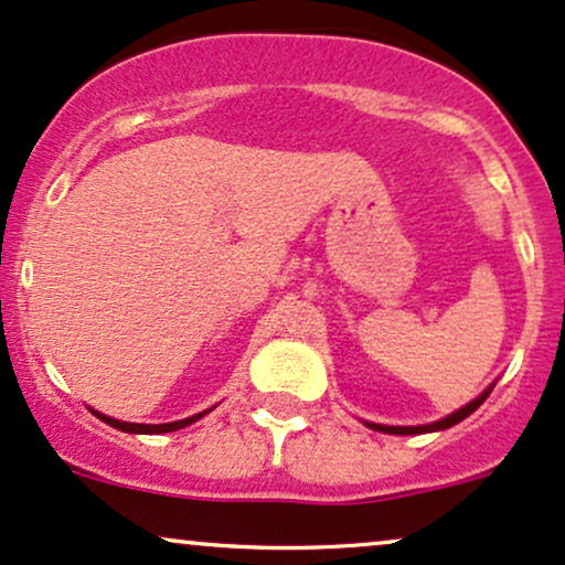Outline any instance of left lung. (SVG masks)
Instances as JSON below:
<instances>
[{"mask_svg": "<svg viewBox=\"0 0 565 565\" xmlns=\"http://www.w3.org/2000/svg\"><path fill=\"white\" fill-rule=\"evenodd\" d=\"M492 388H494V386H489L487 391H483L481 396H476L473 402L466 404V407H460V409H457V413H452V415L441 417V420H436V423H428V426H377V423H367V426L373 428V430H383V434H396V436L430 434V430H444V428H452V426H457V423H460V420H466L468 415H473L476 409H479L481 404H483V399H487V396L492 394Z\"/></svg>", "mask_w": 565, "mask_h": 565, "instance_id": "left-lung-1", "label": "left lung"}]
</instances>
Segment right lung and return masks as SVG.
Returning a JSON list of instances; mask_svg holds the SVG:
<instances>
[{"instance_id": "right-lung-1", "label": "right lung", "mask_w": 565, "mask_h": 565, "mask_svg": "<svg viewBox=\"0 0 565 565\" xmlns=\"http://www.w3.org/2000/svg\"><path fill=\"white\" fill-rule=\"evenodd\" d=\"M92 415H97L99 420L108 423L110 428L124 430V434H169V430H179V428L190 426V423L201 420V417H203L205 413H198V415H192V417H184V420L161 423V426H148V423H124V420H116V417H108V415H103V413H95V409H92Z\"/></svg>"}]
</instances>
